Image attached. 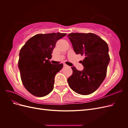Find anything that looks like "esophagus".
<instances>
[{"label": "esophagus", "instance_id": "34e87169", "mask_svg": "<svg viewBox=\"0 0 128 128\" xmlns=\"http://www.w3.org/2000/svg\"><path fill=\"white\" fill-rule=\"evenodd\" d=\"M64 67H68L66 64H64Z\"/></svg>", "mask_w": 128, "mask_h": 128}]
</instances>
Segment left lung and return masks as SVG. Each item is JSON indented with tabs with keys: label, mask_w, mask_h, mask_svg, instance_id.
<instances>
[{
	"label": "left lung",
	"mask_w": 128,
	"mask_h": 128,
	"mask_svg": "<svg viewBox=\"0 0 128 128\" xmlns=\"http://www.w3.org/2000/svg\"><path fill=\"white\" fill-rule=\"evenodd\" d=\"M67 36L76 54L85 56L82 61V71L72 67V74L67 80L69 86L78 94H91L97 90L106 77L110 61L108 45L93 33H70Z\"/></svg>",
	"instance_id": "8db88e82"
}]
</instances>
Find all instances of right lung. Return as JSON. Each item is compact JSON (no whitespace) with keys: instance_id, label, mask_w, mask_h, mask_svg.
Here are the masks:
<instances>
[{"instance_id":"obj_1","label":"right lung","mask_w":128,"mask_h":128,"mask_svg":"<svg viewBox=\"0 0 128 128\" xmlns=\"http://www.w3.org/2000/svg\"><path fill=\"white\" fill-rule=\"evenodd\" d=\"M66 35L60 32L36 34L21 48L18 67L23 84L32 95L42 97L53 90L55 76L63 64H52L49 60L56 42Z\"/></svg>"}]
</instances>
